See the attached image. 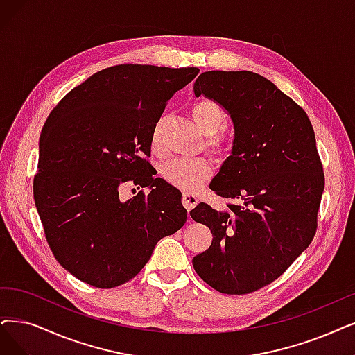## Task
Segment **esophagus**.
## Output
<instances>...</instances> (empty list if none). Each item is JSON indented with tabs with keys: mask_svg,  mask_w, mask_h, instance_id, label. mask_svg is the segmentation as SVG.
<instances>
[{
	"mask_svg": "<svg viewBox=\"0 0 355 355\" xmlns=\"http://www.w3.org/2000/svg\"><path fill=\"white\" fill-rule=\"evenodd\" d=\"M198 200L196 196L193 193H189V192H183V196H182V204L183 207H185L188 211L192 209L195 205H196Z\"/></svg>",
	"mask_w": 355,
	"mask_h": 355,
	"instance_id": "obj_1",
	"label": "esophagus"
}]
</instances>
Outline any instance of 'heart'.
I'll return each instance as SVG.
<instances>
[{"mask_svg":"<svg viewBox=\"0 0 355 355\" xmlns=\"http://www.w3.org/2000/svg\"><path fill=\"white\" fill-rule=\"evenodd\" d=\"M191 115L196 123L198 130L207 135V146L216 151L225 148L221 135L217 132L224 125V112L214 102L204 98L192 105ZM162 125L163 119L155 121L150 134V146L155 154H163L164 146L162 139ZM212 175V166L207 159H172L162 167L163 179L179 189L195 191L200 188L201 183Z\"/></svg>","mask_w":355,"mask_h":355,"instance_id":"heart-1","label":"heart"}]
</instances>
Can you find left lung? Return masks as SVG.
Returning <instances> with one entry per match:
<instances>
[{"mask_svg":"<svg viewBox=\"0 0 355 355\" xmlns=\"http://www.w3.org/2000/svg\"><path fill=\"white\" fill-rule=\"evenodd\" d=\"M193 92L233 121L232 154L209 188L237 204L189 212L212 233L192 265L217 291L248 294L284 274L313 240L324 188L315 131L293 98L252 71H207Z\"/></svg>","mask_w":355,"mask_h":355,"instance_id":"1","label":"left lung"}]
</instances>
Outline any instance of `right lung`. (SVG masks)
<instances>
[{
  "mask_svg": "<svg viewBox=\"0 0 355 355\" xmlns=\"http://www.w3.org/2000/svg\"><path fill=\"white\" fill-rule=\"evenodd\" d=\"M200 69L105 68L53 107L39 139L35 204L48 245L69 274L97 288L132 279L188 212L178 189L150 172V134L166 103ZM148 187L126 202L119 187Z\"/></svg>",
  "mask_w": 355,
  "mask_h": 355,
  "instance_id": "right-lung-1",
  "label": "right lung"
}]
</instances>
